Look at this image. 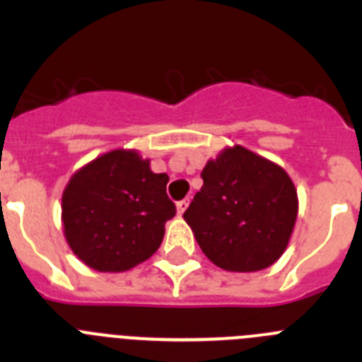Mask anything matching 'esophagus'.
Returning a JSON list of instances; mask_svg holds the SVG:
<instances>
[{
    "instance_id": "esophagus-1",
    "label": "esophagus",
    "mask_w": 362,
    "mask_h": 362,
    "mask_svg": "<svg viewBox=\"0 0 362 362\" xmlns=\"http://www.w3.org/2000/svg\"><path fill=\"white\" fill-rule=\"evenodd\" d=\"M175 206H177V214H179V216H183V214H185V210L188 209V201H187V199L179 201V203L175 204Z\"/></svg>"
}]
</instances>
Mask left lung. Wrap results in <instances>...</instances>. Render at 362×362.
<instances>
[{
    "label": "left lung",
    "mask_w": 362,
    "mask_h": 362,
    "mask_svg": "<svg viewBox=\"0 0 362 362\" xmlns=\"http://www.w3.org/2000/svg\"><path fill=\"white\" fill-rule=\"evenodd\" d=\"M203 187L183 214L197 245L226 272H257L284 254L299 199L283 166L241 145L204 165Z\"/></svg>",
    "instance_id": "obj_1"
}]
</instances>
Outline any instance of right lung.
<instances>
[{"instance_id":"add662e5","label":"right lung","mask_w":362,"mask_h":362,"mask_svg":"<svg viewBox=\"0 0 362 362\" xmlns=\"http://www.w3.org/2000/svg\"><path fill=\"white\" fill-rule=\"evenodd\" d=\"M168 175L150 159L116 148L86 163L62 196L63 233L74 255L95 272H127L161 246L165 223L175 216L166 196Z\"/></svg>"}]
</instances>
